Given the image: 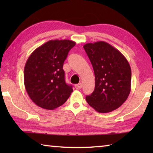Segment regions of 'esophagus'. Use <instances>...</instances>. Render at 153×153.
I'll use <instances>...</instances> for the list:
<instances>
[{
	"mask_svg": "<svg viewBox=\"0 0 153 153\" xmlns=\"http://www.w3.org/2000/svg\"><path fill=\"white\" fill-rule=\"evenodd\" d=\"M75 87H76V88L77 90H80V89H82V84H76V86H75Z\"/></svg>",
	"mask_w": 153,
	"mask_h": 153,
	"instance_id": "1",
	"label": "esophagus"
}]
</instances>
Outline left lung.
<instances>
[{"instance_id":"left-lung-1","label":"left lung","mask_w":153,"mask_h":153,"mask_svg":"<svg viewBox=\"0 0 153 153\" xmlns=\"http://www.w3.org/2000/svg\"><path fill=\"white\" fill-rule=\"evenodd\" d=\"M84 48L92 65L95 88L86 96L88 105L98 113H109L121 107L131 90V67L121 52L108 43H87Z\"/></svg>"}]
</instances>
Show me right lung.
Masks as SVG:
<instances>
[{
	"label": "right lung",
	"instance_id": "1",
	"mask_svg": "<svg viewBox=\"0 0 153 153\" xmlns=\"http://www.w3.org/2000/svg\"><path fill=\"white\" fill-rule=\"evenodd\" d=\"M76 45L69 40H51L39 46L27 59L24 85L36 105L53 110L63 105L73 92L66 84L63 66L69 51Z\"/></svg>",
	"mask_w": 153,
	"mask_h": 153
}]
</instances>
